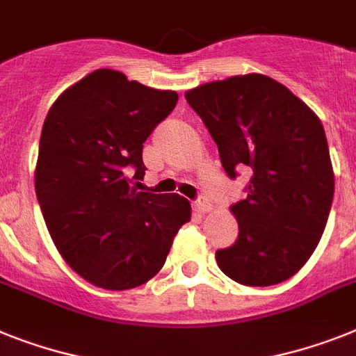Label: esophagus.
<instances>
[{
    "mask_svg": "<svg viewBox=\"0 0 356 356\" xmlns=\"http://www.w3.org/2000/svg\"><path fill=\"white\" fill-rule=\"evenodd\" d=\"M193 208H195V211H199V213H206V211L211 210V202L206 199V197H199L195 202H193Z\"/></svg>",
    "mask_w": 356,
    "mask_h": 356,
    "instance_id": "1",
    "label": "esophagus"
}]
</instances>
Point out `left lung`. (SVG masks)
Instances as JSON below:
<instances>
[{"label": "left lung", "mask_w": 356, "mask_h": 356, "mask_svg": "<svg viewBox=\"0 0 356 356\" xmlns=\"http://www.w3.org/2000/svg\"><path fill=\"white\" fill-rule=\"evenodd\" d=\"M184 97L213 137L228 177L250 173L248 197L232 206L237 241L215 253L220 271L244 286L293 277L324 234L335 192L321 119L262 74L206 83Z\"/></svg>", "instance_id": "1"}]
</instances>
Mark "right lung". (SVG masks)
<instances>
[{"instance_id": "right-lung-1", "label": "right lung", "mask_w": 356, "mask_h": 356, "mask_svg": "<svg viewBox=\"0 0 356 356\" xmlns=\"http://www.w3.org/2000/svg\"><path fill=\"white\" fill-rule=\"evenodd\" d=\"M179 95L99 68L59 95L43 122L35 195L72 270L103 289H132L163 268L192 206L139 192L143 143Z\"/></svg>"}]
</instances>
